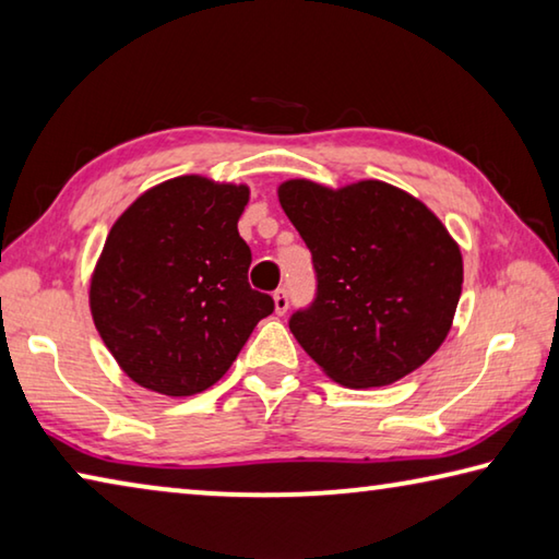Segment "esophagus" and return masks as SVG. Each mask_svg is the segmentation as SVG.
<instances>
[{
	"instance_id": "34e87169",
	"label": "esophagus",
	"mask_w": 559,
	"mask_h": 559,
	"mask_svg": "<svg viewBox=\"0 0 559 559\" xmlns=\"http://www.w3.org/2000/svg\"><path fill=\"white\" fill-rule=\"evenodd\" d=\"M273 306H276V313L283 316L290 306V298H288V290L286 288H278L276 293H273Z\"/></svg>"
}]
</instances>
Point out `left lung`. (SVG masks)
Segmentation results:
<instances>
[{"instance_id":"8db88e82","label":"left lung","mask_w":559,"mask_h":559,"mask_svg":"<svg viewBox=\"0 0 559 559\" xmlns=\"http://www.w3.org/2000/svg\"><path fill=\"white\" fill-rule=\"evenodd\" d=\"M278 200L313 253L316 298L288 320L300 347L345 386L392 384L427 362L461 298L447 226L377 179L343 189L288 179Z\"/></svg>"}]
</instances>
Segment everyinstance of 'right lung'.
Returning <instances> with one entry per match:
<instances>
[{
	"label": "right lung",
	"instance_id": "add662e5",
	"mask_svg": "<svg viewBox=\"0 0 559 559\" xmlns=\"http://www.w3.org/2000/svg\"><path fill=\"white\" fill-rule=\"evenodd\" d=\"M249 187L187 175L138 197L103 246L91 313L132 382L189 396L219 382L273 298L249 286L236 224Z\"/></svg>",
	"mask_w": 559,
	"mask_h": 559
}]
</instances>
